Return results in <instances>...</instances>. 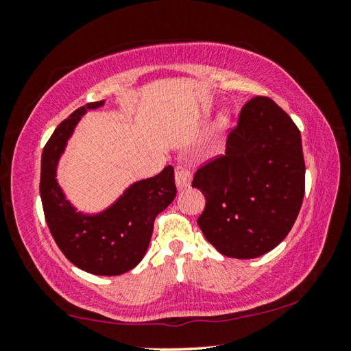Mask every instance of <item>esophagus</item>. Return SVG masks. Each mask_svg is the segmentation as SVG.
<instances>
[{
	"label": "esophagus",
	"instance_id": "34e87169",
	"mask_svg": "<svg viewBox=\"0 0 351 351\" xmlns=\"http://www.w3.org/2000/svg\"><path fill=\"white\" fill-rule=\"evenodd\" d=\"M190 180H192V175H190V171L187 167H184V165H176L175 167V181H176V186L178 189H186Z\"/></svg>",
	"mask_w": 351,
	"mask_h": 351
}]
</instances>
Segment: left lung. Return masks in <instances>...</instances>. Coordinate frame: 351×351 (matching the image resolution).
Segmentation results:
<instances>
[{
    "label": "left lung",
    "instance_id": "left-lung-1",
    "mask_svg": "<svg viewBox=\"0 0 351 351\" xmlns=\"http://www.w3.org/2000/svg\"><path fill=\"white\" fill-rule=\"evenodd\" d=\"M206 207L198 226L219 254L255 258L285 240L305 195L302 138L274 100L255 96L243 105L223 154L195 171Z\"/></svg>",
    "mask_w": 351,
    "mask_h": 351
}]
</instances>
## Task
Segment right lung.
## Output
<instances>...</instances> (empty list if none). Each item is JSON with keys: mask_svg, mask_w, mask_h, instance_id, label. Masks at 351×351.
Listing matches in <instances>:
<instances>
[{"mask_svg": "<svg viewBox=\"0 0 351 351\" xmlns=\"http://www.w3.org/2000/svg\"><path fill=\"white\" fill-rule=\"evenodd\" d=\"M86 104L58 123L41 154L40 197L45 219L57 246L77 268L96 276H121L144 258L153 234L154 218L176 197L173 167L133 184L108 210L94 217L77 213L57 186L56 167Z\"/></svg>", "mask_w": 351, "mask_h": 351, "instance_id": "right-lung-1", "label": "right lung"}]
</instances>
